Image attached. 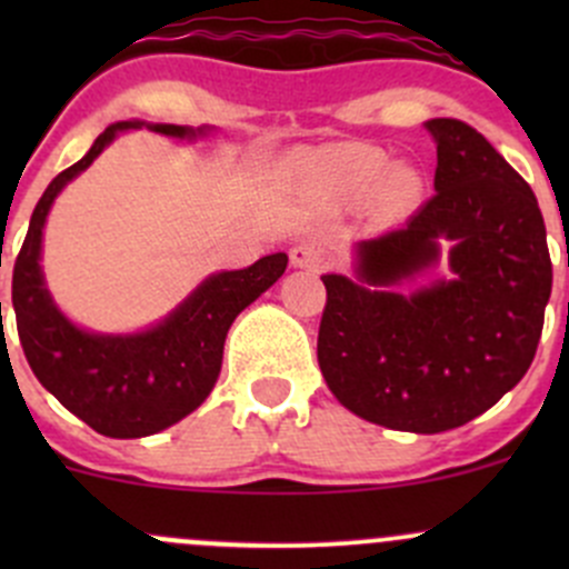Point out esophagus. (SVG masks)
Instances as JSON below:
<instances>
[{
	"label": "esophagus",
	"mask_w": 569,
	"mask_h": 569,
	"mask_svg": "<svg viewBox=\"0 0 569 569\" xmlns=\"http://www.w3.org/2000/svg\"><path fill=\"white\" fill-rule=\"evenodd\" d=\"M291 263L300 269H321L325 267V250L317 242H300L291 248Z\"/></svg>",
	"instance_id": "1"
}]
</instances>
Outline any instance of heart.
I'll return each instance as SVG.
<instances>
[{
	"mask_svg": "<svg viewBox=\"0 0 569 569\" xmlns=\"http://www.w3.org/2000/svg\"><path fill=\"white\" fill-rule=\"evenodd\" d=\"M347 173L352 178H358V181H363V183H380L382 178H386V170L369 168V164H358V162H355V164L349 162Z\"/></svg>",
	"mask_w": 569,
	"mask_h": 569,
	"instance_id": "heart-1",
	"label": "heart"
}]
</instances>
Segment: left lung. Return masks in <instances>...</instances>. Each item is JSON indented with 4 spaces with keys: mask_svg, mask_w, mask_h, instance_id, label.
Segmentation results:
<instances>
[{
    "mask_svg": "<svg viewBox=\"0 0 569 569\" xmlns=\"http://www.w3.org/2000/svg\"><path fill=\"white\" fill-rule=\"evenodd\" d=\"M435 194L396 231L355 244L352 278L321 274L319 369L355 416L435 435L490 410L529 371L553 267L531 187L476 129L427 120ZM452 274L412 296L437 266Z\"/></svg>",
    "mask_w": 569,
    "mask_h": 569,
    "instance_id": "1",
    "label": "left lung"
}]
</instances>
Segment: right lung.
Wrapping results in <instances>:
<instances>
[{
	"label": "right lung",
	"instance_id": "add662e5",
	"mask_svg": "<svg viewBox=\"0 0 569 569\" xmlns=\"http://www.w3.org/2000/svg\"><path fill=\"white\" fill-rule=\"evenodd\" d=\"M148 126L173 140H198L211 126L120 120L96 137L93 148L46 187L13 267V311L27 363L66 410L107 438H148L198 410L214 388L222 347L233 319L280 274L289 256L272 252L248 269L214 272L157 325L140 332H93L57 308L40 269L43 226L68 181L93 164L118 134Z\"/></svg>",
	"mask_w": 569,
	"mask_h": 569
}]
</instances>
